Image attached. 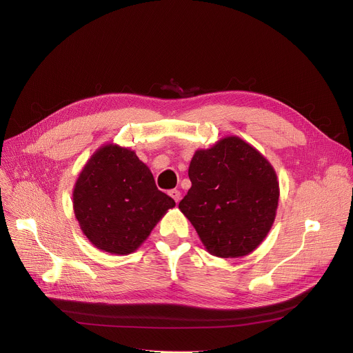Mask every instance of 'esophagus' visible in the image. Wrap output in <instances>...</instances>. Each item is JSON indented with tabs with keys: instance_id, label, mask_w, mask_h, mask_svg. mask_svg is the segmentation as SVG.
Wrapping results in <instances>:
<instances>
[{
	"instance_id": "34e87169",
	"label": "esophagus",
	"mask_w": 353,
	"mask_h": 353,
	"mask_svg": "<svg viewBox=\"0 0 353 353\" xmlns=\"http://www.w3.org/2000/svg\"><path fill=\"white\" fill-rule=\"evenodd\" d=\"M169 196H170V197H172V199H173L176 203H179V201H180V199H181V193H180L179 190H176V188L169 191Z\"/></svg>"
}]
</instances>
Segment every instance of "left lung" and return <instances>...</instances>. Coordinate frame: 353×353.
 I'll return each instance as SVG.
<instances>
[{
    "label": "left lung",
    "instance_id": "left-lung-1",
    "mask_svg": "<svg viewBox=\"0 0 353 353\" xmlns=\"http://www.w3.org/2000/svg\"><path fill=\"white\" fill-rule=\"evenodd\" d=\"M191 187L179 208L205 249L218 258H242L268 236L279 205L277 174L269 160L238 137L196 150Z\"/></svg>",
    "mask_w": 353,
    "mask_h": 353
}]
</instances>
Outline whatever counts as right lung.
Segmentation results:
<instances>
[{
  "label": "right lung",
  "instance_id": "add662e5",
  "mask_svg": "<svg viewBox=\"0 0 353 353\" xmlns=\"http://www.w3.org/2000/svg\"><path fill=\"white\" fill-rule=\"evenodd\" d=\"M174 200L157 190L149 168L131 149L95 150L73 190V210L87 239L103 252L130 254L150 235Z\"/></svg>",
  "mask_w": 353,
  "mask_h": 353
}]
</instances>
